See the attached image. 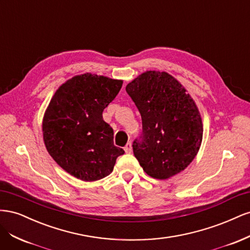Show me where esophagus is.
Segmentation results:
<instances>
[{"label":"esophagus","instance_id":"1","mask_svg":"<svg viewBox=\"0 0 250 250\" xmlns=\"http://www.w3.org/2000/svg\"><path fill=\"white\" fill-rule=\"evenodd\" d=\"M124 150H125L126 153H130L131 151H132V145H131V143H127L126 146L124 147Z\"/></svg>","mask_w":250,"mask_h":250}]
</instances>
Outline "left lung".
I'll use <instances>...</instances> for the list:
<instances>
[{
	"mask_svg": "<svg viewBox=\"0 0 250 250\" xmlns=\"http://www.w3.org/2000/svg\"><path fill=\"white\" fill-rule=\"evenodd\" d=\"M141 113L142 141L133 154L143 170L156 179L184 171L201 146L203 124L195 101L167 72L146 71L126 85Z\"/></svg>",
	"mask_w": 250,
	"mask_h": 250,
	"instance_id": "left-lung-1",
	"label": "left lung"
}]
</instances>
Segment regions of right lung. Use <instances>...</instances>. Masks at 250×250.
Here are the masks:
<instances>
[{"label": "right lung", "instance_id": "obj_1", "mask_svg": "<svg viewBox=\"0 0 250 250\" xmlns=\"http://www.w3.org/2000/svg\"><path fill=\"white\" fill-rule=\"evenodd\" d=\"M122 84L123 80L85 73L66 80L53 95L42 118L44 146L72 176L102 179L124 154L113 145V130L102 117Z\"/></svg>", "mask_w": 250, "mask_h": 250}]
</instances>
